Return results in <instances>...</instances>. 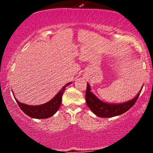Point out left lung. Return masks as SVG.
Returning <instances> with one entry per match:
<instances>
[{
	"instance_id": "8db88e82",
	"label": "left lung",
	"mask_w": 153,
	"mask_h": 153,
	"mask_svg": "<svg viewBox=\"0 0 153 153\" xmlns=\"http://www.w3.org/2000/svg\"><path fill=\"white\" fill-rule=\"evenodd\" d=\"M141 91L137 95L136 97L131 99V101L119 103V104H111V103L103 102L98 99L92 92H91L90 85L88 83H87L85 101H86L87 106L98 117H102V118L113 117L115 116L122 114L130 109L137 100Z\"/></svg>"
}]
</instances>
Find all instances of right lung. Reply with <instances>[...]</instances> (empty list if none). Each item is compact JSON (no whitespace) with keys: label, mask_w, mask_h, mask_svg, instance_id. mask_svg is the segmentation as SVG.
Listing matches in <instances>:
<instances>
[{"label":"right lung","mask_w":153,"mask_h":153,"mask_svg":"<svg viewBox=\"0 0 153 153\" xmlns=\"http://www.w3.org/2000/svg\"><path fill=\"white\" fill-rule=\"evenodd\" d=\"M71 82H68L61 89V91L56 95L55 96L51 101H48L46 103L39 105V106H29V105L24 104L20 103L18 100L15 99L17 103L26 115L31 118L34 119H47L53 116L57 110L59 109V106L62 102V95L65 91V88L69 85Z\"/></svg>","instance_id":"right-lung-1"}]
</instances>
